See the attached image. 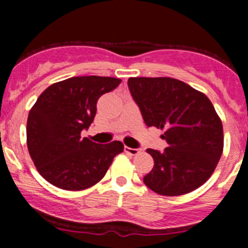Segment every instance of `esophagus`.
<instances>
[{"label": "esophagus", "mask_w": 248, "mask_h": 248, "mask_svg": "<svg viewBox=\"0 0 248 248\" xmlns=\"http://www.w3.org/2000/svg\"><path fill=\"white\" fill-rule=\"evenodd\" d=\"M124 151L126 152H128V154H131V155H137V154H139V149H132V147H128V146H124Z\"/></svg>", "instance_id": "obj_1"}]
</instances>
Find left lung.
Listing matches in <instances>:
<instances>
[{"mask_svg": "<svg viewBox=\"0 0 248 248\" xmlns=\"http://www.w3.org/2000/svg\"><path fill=\"white\" fill-rule=\"evenodd\" d=\"M128 89L147 127L166 129L163 151L147 149L155 166L144 184L162 196H181L211 176L223 151V127L210 99L172 78H129Z\"/></svg>", "mask_w": 248, "mask_h": 248, "instance_id": "1", "label": "left lung"}]
</instances>
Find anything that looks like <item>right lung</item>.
I'll list each match as a JSON object with an SVG mask.
<instances>
[{
    "mask_svg": "<svg viewBox=\"0 0 248 248\" xmlns=\"http://www.w3.org/2000/svg\"><path fill=\"white\" fill-rule=\"evenodd\" d=\"M120 82L110 77H73L50 85L38 97L27 119V147L47 182L67 191L89 188L124 151L121 141L101 145L81 137L93 122L99 97Z\"/></svg>",
    "mask_w": 248,
    "mask_h": 248,
    "instance_id": "add662e5",
    "label": "right lung"
}]
</instances>
